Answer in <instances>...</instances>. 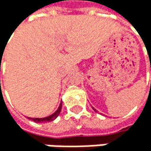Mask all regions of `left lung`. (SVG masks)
I'll return each instance as SVG.
<instances>
[{"label":"left lung","instance_id":"1","mask_svg":"<svg viewBox=\"0 0 151 151\" xmlns=\"http://www.w3.org/2000/svg\"><path fill=\"white\" fill-rule=\"evenodd\" d=\"M150 71H151V65H150Z\"/></svg>","mask_w":151,"mask_h":151}]
</instances>
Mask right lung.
Masks as SVG:
<instances>
[{"label":"right lung","instance_id":"1","mask_svg":"<svg viewBox=\"0 0 151 151\" xmlns=\"http://www.w3.org/2000/svg\"><path fill=\"white\" fill-rule=\"evenodd\" d=\"M61 108H62V102L61 104H59V107L58 108V110L54 112L53 114H51L47 117H44V118H30L29 117V119L34 121L35 122H52V121H54L60 114V111H61Z\"/></svg>","mask_w":151,"mask_h":151}]
</instances>
